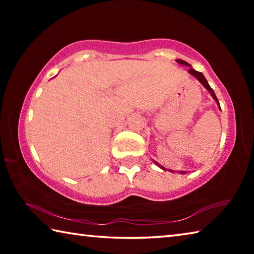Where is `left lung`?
I'll use <instances>...</instances> for the list:
<instances>
[{"label": "left lung", "mask_w": 254, "mask_h": 254, "mask_svg": "<svg viewBox=\"0 0 254 254\" xmlns=\"http://www.w3.org/2000/svg\"><path fill=\"white\" fill-rule=\"evenodd\" d=\"M177 63H179V64H182V65H185V66H189V74H190V75H192V76H194V77H196V78L197 79H198L199 81H200V83L201 84H203V86H204V87L206 88V89H207V91L210 93V95H212L213 96V98H214V100L215 101H216V103H217V105L218 106H220V103H218V100H217V97H216V95H215V93H214V91H213V89H212V87H210V86L208 85V83H207V80H206V78H205V77H204V75L203 74H201V72H199V71H196L195 69H192V68H191V66L190 65H189V64L188 63H186V62H185V60H182V59H178L177 60ZM220 109H221V106H220ZM154 162H156V161H154ZM156 165L157 166H159V167H160V168L161 169H163V170H166V168H165V167H162V166H160V165H159V163L158 162H156ZM180 173H182V174H185V171H180Z\"/></svg>", "instance_id": "1"}]
</instances>
